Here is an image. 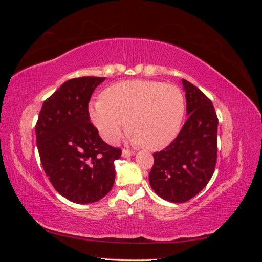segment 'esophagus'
I'll return each instance as SVG.
<instances>
[{
    "mask_svg": "<svg viewBox=\"0 0 262 262\" xmlns=\"http://www.w3.org/2000/svg\"><path fill=\"white\" fill-rule=\"evenodd\" d=\"M136 154V152H133V150H129V149H122V157H130L132 155Z\"/></svg>",
    "mask_w": 262,
    "mask_h": 262,
    "instance_id": "1",
    "label": "esophagus"
}]
</instances>
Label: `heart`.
I'll use <instances>...</instances> for the list:
<instances>
[{"label": "heart", "instance_id": "b5f03b06", "mask_svg": "<svg viewBox=\"0 0 262 262\" xmlns=\"http://www.w3.org/2000/svg\"><path fill=\"white\" fill-rule=\"evenodd\" d=\"M185 98L177 86L155 81H123L108 86L89 114L100 137L116 144L128 120L134 144L157 150L169 145L180 131Z\"/></svg>", "mask_w": 262, "mask_h": 262}]
</instances>
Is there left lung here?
Masks as SVG:
<instances>
[{
    "label": "left lung",
    "mask_w": 262,
    "mask_h": 262,
    "mask_svg": "<svg viewBox=\"0 0 262 262\" xmlns=\"http://www.w3.org/2000/svg\"><path fill=\"white\" fill-rule=\"evenodd\" d=\"M189 116L177 138L155 152L149 185L173 203L191 199L208 185L217 158L219 119L212 101L193 84L181 80Z\"/></svg>",
    "instance_id": "1"
}]
</instances>
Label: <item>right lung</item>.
<instances>
[{"label":"right lung","instance_id":"add662e5","mask_svg":"<svg viewBox=\"0 0 262 262\" xmlns=\"http://www.w3.org/2000/svg\"><path fill=\"white\" fill-rule=\"evenodd\" d=\"M105 77L69 80L46 99L36 123L37 147L54 189L78 204L104 198L115 182L121 149L108 145L90 121L89 102Z\"/></svg>","mask_w":262,"mask_h":262}]
</instances>
